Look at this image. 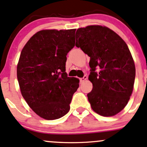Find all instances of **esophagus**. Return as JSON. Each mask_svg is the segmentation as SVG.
<instances>
[{"label": "esophagus", "instance_id": "34e87169", "mask_svg": "<svg viewBox=\"0 0 147 147\" xmlns=\"http://www.w3.org/2000/svg\"><path fill=\"white\" fill-rule=\"evenodd\" d=\"M86 79H87V77H86V75H85V76L83 77V78H80V83H81V84H82V83L84 82L85 81V80H86Z\"/></svg>", "mask_w": 147, "mask_h": 147}]
</instances>
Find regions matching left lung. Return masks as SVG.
<instances>
[{"label": "left lung", "instance_id": "obj_1", "mask_svg": "<svg viewBox=\"0 0 147 147\" xmlns=\"http://www.w3.org/2000/svg\"><path fill=\"white\" fill-rule=\"evenodd\" d=\"M75 36V46L90 57L89 80L93 89L87 97L91 107L102 116H113L125 107L133 91L135 65L129 48L105 26L81 27ZM96 68L100 69L98 74Z\"/></svg>", "mask_w": 147, "mask_h": 147}]
</instances>
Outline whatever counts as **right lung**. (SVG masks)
<instances>
[{"label": "right lung", "mask_w": 147, "mask_h": 147, "mask_svg": "<svg viewBox=\"0 0 147 147\" xmlns=\"http://www.w3.org/2000/svg\"><path fill=\"white\" fill-rule=\"evenodd\" d=\"M76 29H44L29 38L17 67L20 89L32 111L48 120L69 111L80 80L67 77V54L75 46Z\"/></svg>", "instance_id": "obj_1"}]
</instances>
